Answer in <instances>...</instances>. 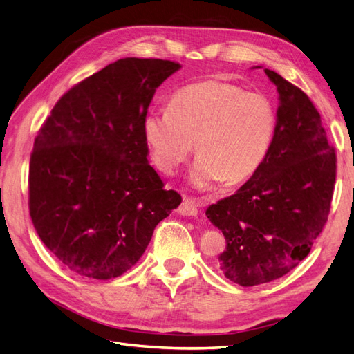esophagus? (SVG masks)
Wrapping results in <instances>:
<instances>
[{"label": "esophagus", "instance_id": "1", "mask_svg": "<svg viewBox=\"0 0 354 354\" xmlns=\"http://www.w3.org/2000/svg\"><path fill=\"white\" fill-rule=\"evenodd\" d=\"M198 212L199 209L196 207V201L189 198V196H185L183 199V204L178 208V213L183 216H198Z\"/></svg>", "mask_w": 354, "mask_h": 354}]
</instances>
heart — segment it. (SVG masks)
Returning a JSON list of instances; mask_svg holds the SVG:
<instances>
[{
    "label": "heart",
    "instance_id": "1",
    "mask_svg": "<svg viewBox=\"0 0 354 354\" xmlns=\"http://www.w3.org/2000/svg\"><path fill=\"white\" fill-rule=\"evenodd\" d=\"M277 111L266 95L223 80H202L171 97L169 109L149 112L142 135L155 167L171 175L192 155L198 189L234 185L265 164L277 132Z\"/></svg>",
    "mask_w": 354,
    "mask_h": 354
}]
</instances>
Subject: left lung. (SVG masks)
Masks as SVG:
<instances>
[{
	"label": "left lung",
	"instance_id": "obj_1",
	"mask_svg": "<svg viewBox=\"0 0 354 354\" xmlns=\"http://www.w3.org/2000/svg\"><path fill=\"white\" fill-rule=\"evenodd\" d=\"M265 73L280 94L272 147L254 176L205 213L227 240L217 268L245 288L274 281L307 257L336 181V152L315 104L280 74Z\"/></svg>",
	"mask_w": 354,
	"mask_h": 354
}]
</instances>
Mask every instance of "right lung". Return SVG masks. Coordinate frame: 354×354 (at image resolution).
<instances>
[{
    "mask_svg": "<svg viewBox=\"0 0 354 354\" xmlns=\"http://www.w3.org/2000/svg\"><path fill=\"white\" fill-rule=\"evenodd\" d=\"M179 68L162 59H118L66 91L37 132L30 217L73 272L95 280L124 274L181 204L149 164L142 135L156 88Z\"/></svg>",
    "mask_w": 354,
    "mask_h": 354,
    "instance_id": "obj_1",
    "label": "right lung"
}]
</instances>
